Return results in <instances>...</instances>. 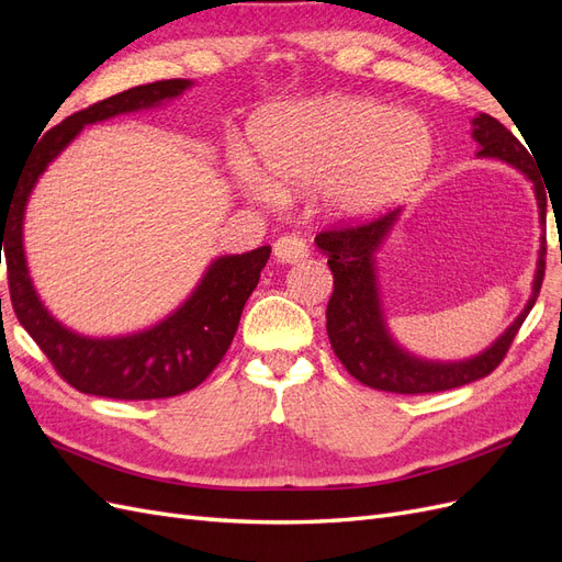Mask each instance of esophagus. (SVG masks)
Masks as SVG:
<instances>
[{
  "mask_svg": "<svg viewBox=\"0 0 562 562\" xmlns=\"http://www.w3.org/2000/svg\"><path fill=\"white\" fill-rule=\"evenodd\" d=\"M274 255H277L279 262L295 265V262H302L304 258H310V248H307V244L300 239V236L285 234L274 244Z\"/></svg>",
  "mask_w": 562,
  "mask_h": 562,
  "instance_id": "esophagus-1",
  "label": "esophagus"
}]
</instances>
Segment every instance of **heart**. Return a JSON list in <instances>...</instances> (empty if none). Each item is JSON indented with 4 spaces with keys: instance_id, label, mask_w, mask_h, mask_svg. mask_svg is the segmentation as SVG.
I'll return each mask as SVG.
<instances>
[{
    "instance_id": "1",
    "label": "heart",
    "mask_w": 562,
    "mask_h": 562,
    "mask_svg": "<svg viewBox=\"0 0 562 562\" xmlns=\"http://www.w3.org/2000/svg\"><path fill=\"white\" fill-rule=\"evenodd\" d=\"M250 143L265 171L244 147L232 159L252 196L277 201L279 184H316L321 201L342 215L396 203L434 159V135L417 114L349 95L269 110L250 126Z\"/></svg>"
}]
</instances>
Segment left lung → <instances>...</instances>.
<instances>
[{
    "label": "left lung",
    "mask_w": 562,
    "mask_h": 562,
    "mask_svg": "<svg viewBox=\"0 0 562 562\" xmlns=\"http://www.w3.org/2000/svg\"><path fill=\"white\" fill-rule=\"evenodd\" d=\"M473 138L481 145L479 157H495L512 164L535 182L541 227L547 225V192H543V180L539 178L530 151L490 114L473 119ZM398 213L401 211L396 209L366 220V223L335 225L316 234V246L326 252L333 271L326 330L335 356L353 380L378 391H391V394H436V391H448L487 378L504 361L522 321L535 307L543 271H547V236H541L532 297L497 342L473 359L459 363L422 361L391 339L378 293L375 252L394 227Z\"/></svg>",
    "instance_id": "1"
}]
</instances>
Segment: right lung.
I'll return each mask as SVG.
<instances>
[{
  "label": "right lung",
  "instance_id": "add662e5",
  "mask_svg": "<svg viewBox=\"0 0 562 562\" xmlns=\"http://www.w3.org/2000/svg\"><path fill=\"white\" fill-rule=\"evenodd\" d=\"M190 87V79L145 83L63 119L58 126L42 135L25 159L21 168L23 176L13 184L7 203L0 199V248L4 241L13 312L58 375L81 394L151 401L171 398L199 386L227 353L239 328L244 304L269 260V246L217 258L180 310L166 316L155 328L126 337L98 339L67 330L46 312L35 293L23 250V215L32 187L46 166L87 124L105 122L124 112L157 108Z\"/></svg>",
  "mask_w": 562,
  "mask_h": 562
}]
</instances>
